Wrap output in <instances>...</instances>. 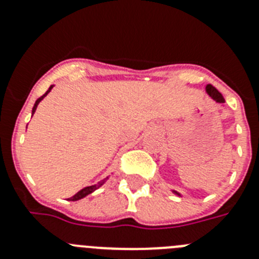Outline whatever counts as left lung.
I'll return each mask as SVG.
<instances>
[{
  "label": "left lung",
  "mask_w": 259,
  "mask_h": 259,
  "mask_svg": "<svg viewBox=\"0 0 259 259\" xmlns=\"http://www.w3.org/2000/svg\"><path fill=\"white\" fill-rule=\"evenodd\" d=\"M206 93L210 96V97L212 98V100H214L215 102H218V104H221V105L224 104L223 96H222L221 93H219L218 89L215 88V87H212L211 84H207V85H206ZM172 192L175 194H178V196H182V194L178 193V192H176V191H172Z\"/></svg>",
  "instance_id": "obj_1"
}]
</instances>
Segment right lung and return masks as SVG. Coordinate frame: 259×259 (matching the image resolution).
Here are the masks:
<instances>
[{
  "label": "right lung",
  "instance_id": "obj_1",
  "mask_svg": "<svg viewBox=\"0 0 259 259\" xmlns=\"http://www.w3.org/2000/svg\"><path fill=\"white\" fill-rule=\"evenodd\" d=\"M53 87H54V85H50L49 89H48L47 92H45V95H44V96H41L40 98H37V100H36L35 105H33V109H32V115L35 114L36 109H37V105L40 104L41 100H42V98H44L45 96H47L48 93L50 92V91H52ZM104 183H105V180H104V182H101V183H98V184L91 185V187H85V188H83V189H81V191L77 192V193L75 194V196H72V197H71V198H68V201H77V200H81V198H84V197H85V196H88V194H91V193H92V192H95L96 189L100 188V187H101V185L104 184Z\"/></svg>",
  "mask_w": 259,
  "mask_h": 259
}]
</instances>
